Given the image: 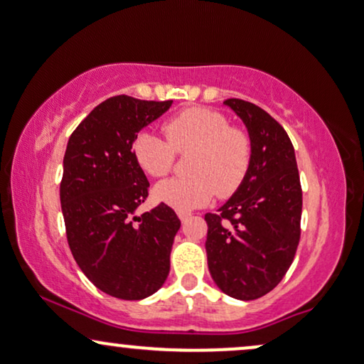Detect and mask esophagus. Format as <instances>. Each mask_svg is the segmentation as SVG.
<instances>
[{
	"label": "esophagus",
	"instance_id": "34e87169",
	"mask_svg": "<svg viewBox=\"0 0 364 364\" xmlns=\"http://www.w3.org/2000/svg\"><path fill=\"white\" fill-rule=\"evenodd\" d=\"M177 215H178V219L182 220V224H186L188 219H191V214H188V212H177Z\"/></svg>",
	"mask_w": 364,
	"mask_h": 364
}]
</instances>
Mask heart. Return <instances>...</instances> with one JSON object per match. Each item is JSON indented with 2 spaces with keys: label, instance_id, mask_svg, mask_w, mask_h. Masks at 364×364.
<instances>
[{
  "label": "heart",
  "instance_id": "heart-1",
  "mask_svg": "<svg viewBox=\"0 0 364 364\" xmlns=\"http://www.w3.org/2000/svg\"><path fill=\"white\" fill-rule=\"evenodd\" d=\"M167 139L141 130L134 157L150 177L171 172L176 152H191V177L168 178L154 187V199L178 212L207 205L215 193L229 197L242 186L252 160V144L244 130L230 127L224 113L207 107L186 108L164 125Z\"/></svg>",
  "mask_w": 364,
  "mask_h": 364
}]
</instances>
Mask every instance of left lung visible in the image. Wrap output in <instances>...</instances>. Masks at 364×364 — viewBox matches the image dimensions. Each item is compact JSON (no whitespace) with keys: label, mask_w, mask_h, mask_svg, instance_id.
I'll list each match as a JSON object with an SVG mask.
<instances>
[{"label":"left lung","mask_w":364,"mask_h":364,"mask_svg":"<svg viewBox=\"0 0 364 364\" xmlns=\"http://www.w3.org/2000/svg\"><path fill=\"white\" fill-rule=\"evenodd\" d=\"M224 105L244 122L252 160L242 186L217 214H205L207 264L220 291L252 301L274 289L294 259L303 192L286 130L254 103Z\"/></svg>","instance_id":"left-lung-1"}]
</instances>
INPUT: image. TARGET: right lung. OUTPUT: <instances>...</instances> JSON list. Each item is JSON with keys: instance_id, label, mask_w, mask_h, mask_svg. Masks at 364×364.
<instances>
[{"instance_id": "right-lung-1", "label": "right lung", "mask_w": 364, "mask_h": 364, "mask_svg": "<svg viewBox=\"0 0 364 364\" xmlns=\"http://www.w3.org/2000/svg\"><path fill=\"white\" fill-rule=\"evenodd\" d=\"M172 107L119 95L93 108L70 136L60 202L70 251L108 296L139 301L164 286L181 220L160 204L135 215L149 181L134 157L139 132Z\"/></svg>"}]
</instances>
